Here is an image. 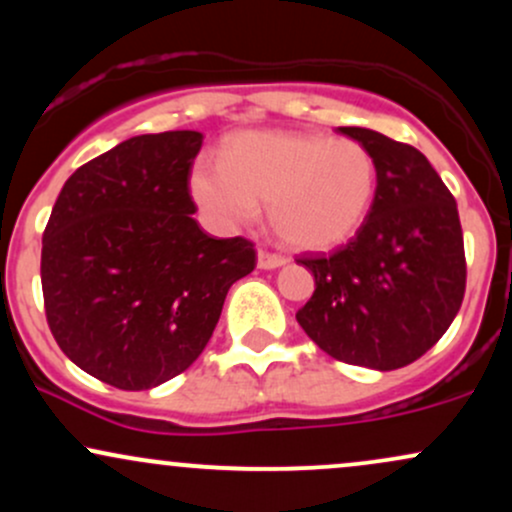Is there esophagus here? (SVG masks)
<instances>
[{"instance_id":"esophagus-1","label":"esophagus","mask_w":512,"mask_h":512,"mask_svg":"<svg viewBox=\"0 0 512 512\" xmlns=\"http://www.w3.org/2000/svg\"><path fill=\"white\" fill-rule=\"evenodd\" d=\"M286 260L281 255H274V252H267V250H260L257 252V267L260 269H279L284 267Z\"/></svg>"}]
</instances>
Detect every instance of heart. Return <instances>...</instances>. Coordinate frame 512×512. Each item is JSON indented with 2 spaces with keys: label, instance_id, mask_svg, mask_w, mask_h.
I'll use <instances>...</instances> for the list:
<instances>
[{
  "label": "heart",
  "instance_id": "b5f03b06",
  "mask_svg": "<svg viewBox=\"0 0 512 512\" xmlns=\"http://www.w3.org/2000/svg\"><path fill=\"white\" fill-rule=\"evenodd\" d=\"M378 166L363 144L327 134L240 132L221 163L202 161L192 192L211 219L226 226L255 219L269 204V223L286 248L327 252L358 233L370 214Z\"/></svg>",
  "mask_w": 512,
  "mask_h": 512
}]
</instances>
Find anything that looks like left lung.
Returning <instances> with one entry per match:
<instances>
[{
    "label": "left lung",
    "mask_w": 512,
    "mask_h": 512,
    "mask_svg": "<svg viewBox=\"0 0 512 512\" xmlns=\"http://www.w3.org/2000/svg\"><path fill=\"white\" fill-rule=\"evenodd\" d=\"M339 132L373 154L378 187L366 223L344 248L296 260L315 276L296 320L337 361L395 370L424 356L460 310V214L419 149L366 127Z\"/></svg>",
    "instance_id": "left-lung-1"
}]
</instances>
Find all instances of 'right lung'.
<instances>
[{"label": "right lung", "mask_w": 512, "mask_h": 512, "mask_svg": "<svg viewBox=\"0 0 512 512\" xmlns=\"http://www.w3.org/2000/svg\"><path fill=\"white\" fill-rule=\"evenodd\" d=\"M192 129L142 134L74 170L43 233L40 281L55 342L120 390L180 375L211 339L226 293L257 264L245 238L192 219Z\"/></svg>", "instance_id": "right-lung-1"}]
</instances>
